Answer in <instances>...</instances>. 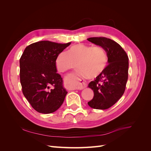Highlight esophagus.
Here are the masks:
<instances>
[{
    "mask_svg": "<svg viewBox=\"0 0 151 151\" xmlns=\"http://www.w3.org/2000/svg\"><path fill=\"white\" fill-rule=\"evenodd\" d=\"M72 86L73 87V89H83L86 88L87 84L84 82L81 81V80L75 84H72Z\"/></svg>",
    "mask_w": 151,
    "mask_h": 151,
    "instance_id": "1",
    "label": "esophagus"
}]
</instances>
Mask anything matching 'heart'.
Wrapping results in <instances>:
<instances>
[{
    "mask_svg": "<svg viewBox=\"0 0 151 151\" xmlns=\"http://www.w3.org/2000/svg\"><path fill=\"white\" fill-rule=\"evenodd\" d=\"M107 63V53L103 48L84 44L73 45L67 53L62 52L56 58V66L59 71L74 69L77 64L81 74L90 78H96L101 75ZM81 74L73 77L79 79Z\"/></svg>",
    "mask_w": 151,
    "mask_h": 151,
    "instance_id": "heart-1",
    "label": "heart"
}]
</instances>
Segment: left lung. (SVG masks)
Instances as JSON below:
<instances>
[{"label":"left lung","instance_id":"obj_1","mask_svg":"<svg viewBox=\"0 0 151 151\" xmlns=\"http://www.w3.org/2000/svg\"><path fill=\"white\" fill-rule=\"evenodd\" d=\"M88 40L104 49L108 62L102 74L88 85L94 91V97L88 104L94 109H106L115 104L125 92L129 57L120 45L111 39L93 37Z\"/></svg>","mask_w":151,"mask_h":151}]
</instances>
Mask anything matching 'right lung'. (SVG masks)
Returning a JSON list of instances; mask_svg holds the SVG:
<instances>
[{"instance_id":"1","label":"right lung","mask_w":151,"mask_h":151,"mask_svg":"<svg viewBox=\"0 0 151 151\" xmlns=\"http://www.w3.org/2000/svg\"><path fill=\"white\" fill-rule=\"evenodd\" d=\"M40 41L27 47L19 60L22 91L36 111L48 114L61 106L67 93L57 72L58 55L70 45Z\"/></svg>"}]
</instances>
